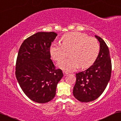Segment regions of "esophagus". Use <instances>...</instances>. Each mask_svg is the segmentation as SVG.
<instances>
[{
    "mask_svg": "<svg viewBox=\"0 0 121 121\" xmlns=\"http://www.w3.org/2000/svg\"><path fill=\"white\" fill-rule=\"evenodd\" d=\"M62 72H63V74H64V76L67 75L68 74V72H66V71H63Z\"/></svg>",
    "mask_w": 121,
    "mask_h": 121,
    "instance_id": "34e87169",
    "label": "esophagus"
}]
</instances>
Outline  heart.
<instances>
[{"label":"heart","mask_w":121,"mask_h":121,"mask_svg":"<svg viewBox=\"0 0 121 121\" xmlns=\"http://www.w3.org/2000/svg\"><path fill=\"white\" fill-rule=\"evenodd\" d=\"M62 44L53 43L50 47L52 59L60 61L68 55L71 57L62 60L58 66L68 71H73L79 66L87 68L92 65L98 56L99 45L97 39L85 33L72 32L66 33L61 38Z\"/></svg>","instance_id":"b5f03b06"}]
</instances>
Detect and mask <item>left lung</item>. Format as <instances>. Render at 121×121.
Here are the masks:
<instances>
[{"label":"left lung","instance_id":"left-lung-1","mask_svg":"<svg viewBox=\"0 0 121 121\" xmlns=\"http://www.w3.org/2000/svg\"><path fill=\"white\" fill-rule=\"evenodd\" d=\"M100 43L98 56L93 65L84 71L76 73L73 95L82 102L95 100L101 95L110 80L112 63L109 48L102 38L95 36Z\"/></svg>","mask_w":121,"mask_h":121}]
</instances>
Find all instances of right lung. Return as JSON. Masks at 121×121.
<instances>
[{
  "instance_id": "right-lung-1",
  "label": "right lung",
  "mask_w": 121,
  "mask_h": 121,
  "mask_svg": "<svg viewBox=\"0 0 121 121\" xmlns=\"http://www.w3.org/2000/svg\"><path fill=\"white\" fill-rule=\"evenodd\" d=\"M57 36L53 32L35 33L23 41L18 51L16 78L24 94L37 103L51 100L63 76L50 59V47Z\"/></svg>"
}]
</instances>
